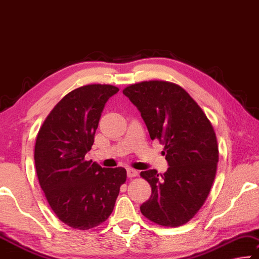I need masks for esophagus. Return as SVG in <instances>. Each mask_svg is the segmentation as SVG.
<instances>
[{
    "label": "esophagus",
    "instance_id": "obj_1",
    "mask_svg": "<svg viewBox=\"0 0 259 259\" xmlns=\"http://www.w3.org/2000/svg\"><path fill=\"white\" fill-rule=\"evenodd\" d=\"M138 176V171L134 168H127V177L128 178H135Z\"/></svg>",
    "mask_w": 259,
    "mask_h": 259
}]
</instances>
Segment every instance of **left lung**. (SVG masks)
Wrapping results in <instances>:
<instances>
[{
    "label": "left lung",
    "instance_id": "1",
    "mask_svg": "<svg viewBox=\"0 0 259 259\" xmlns=\"http://www.w3.org/2000/svg\"><path fill=\"white\" fill-rule=\"evenodd\" d=\"M124 95L139 109L151 140L164 145L168 168L140 173L151 186V196L140 206L152 223L178 227L204 204L212 187L219 150L213 126L184 88L162 80L133 83Z\"/></svg>",
    "mask_w": 259,
    "mask_h": 259
}]
</instances>
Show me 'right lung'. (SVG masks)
I'll list each match as a JSON object with an SVG mask.
<instances>
[{
    "label": "right lung",
    "instance_id": "right-lung-1",
    "mask_svg": "<svg viewBox=\"0 0 259 259\" xmlns=\"http://www.w3.org/2000/svg\"><path fill=\"white\" fill-rule=\"evenodd\" d=\"M119 88L87 84L55 105L36 135L34 160L39 184L57 218L75 230H90L111 214L124 167L105 168L87 160L101 113Z\"/></svg>",
    "mask_w": 259,
    "mask_h": 259
}]
</instances>
